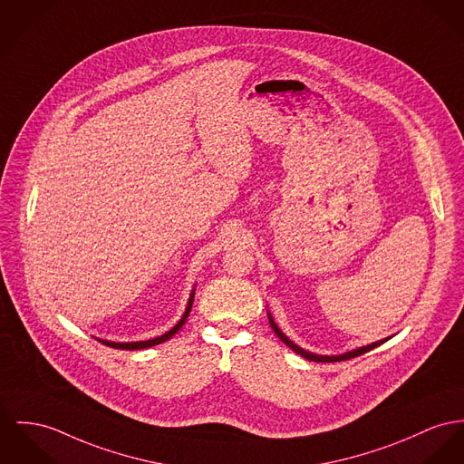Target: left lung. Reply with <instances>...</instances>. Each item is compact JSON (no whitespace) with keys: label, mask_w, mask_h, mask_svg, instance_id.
Instances as JSON below:
<instances>
[{"label":"left lung","mask_w":464,"mask_h":464,"mask_svg":"<svg viewBox=\"0 0 464 464\" xmlns=\"http://www.w3.org/2000/svg\"><path fill=\"white\" fill-rule=\"evenodd\" d=\"M268 321H270V326H272V330L276 332V335L285 343L287 348H291V350H293L295 353H298L300 357L307 358V360H313V362H341V360H350V358H355L358 357V355H363V353H367V352L374 350L376 346H380V344H383L385 341H389V339H391V337H387V339H383V341H376V343H372V344H367V346H362V348H357V350H352V352H348V353L328 357V355H316V353L305 352V350H302L300 346H296L293 341H289V339H287V335L283 334V330L276 324V321H274V318L270 316V313H268Z\"/></svg>","instance_id":"obj_1"}]
</instances>
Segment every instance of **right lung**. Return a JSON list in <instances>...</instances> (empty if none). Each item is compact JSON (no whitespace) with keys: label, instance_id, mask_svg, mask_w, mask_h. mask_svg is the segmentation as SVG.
<instances>
[{"label":"right lung","instance_id":"right-lung-1","mask_svg":"<svg viewBox=\"0 0 464 464\" xmlns=\"http://www.w3.org/2000/svg\"><path fill=\"white\" fill-rule=\"evenodd\" d=\"M192 302H194V289H192V293H190V298H188V304H187V309H185L181 320H179L169 332H166V334H162V335H159V337H155V339L136 341V343H112V341H104V339H99V341H101L102 344L109 346V348H116V350H144V348H150V346H157V344H160V343L171 339V337L179 332V328L183 326V323L187 321L188 313H190V309H192Z\"/></svg>","mask_w":464,"mask_h":464}]
</instances>
